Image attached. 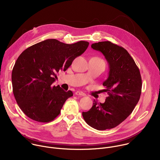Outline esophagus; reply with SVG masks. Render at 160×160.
<instances>
[{
    "label": "esophagus",
    "mask_w": 160,
    "mask_h": 160,
    "mask_svg": "<svg viewBox=\"0 0 160 160\" xmlns=\"http://www.w3.org/2000/svg\"><path fill=\"white\" fill-rule=\"evenodd\" d=\"M75 94L77 95V96H85V94L82 92H81V91H77V92H75Z\"/></svg>",
    "instance_id": "1"
}]
</instances>
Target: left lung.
<instances>
[{"label":"left lung","mask_w":160,"mask_h":160,"mask_svg":"<svg viewBox=\"0 0 160 160\" xmlns=\"http://www.w3.org/2000/svg\"><path fill=\"white\" fill-rule=\"evenodd\" d=\"M109 65V76L102 85L108 97L104 103L94 101L89 111L83 112L85 122L98 130L115 128L123 122L138 103L142 89L140 71L133 59L123 48L109 41L92 43Z\"/></svg>","instance_id":"1"}]
</instances>
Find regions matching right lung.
<instances>
[{
	"mask_svg": "<svg viewBox=\"0 0 160 160\" xmlns=\"http://www.w3.org/2000/svg\"><path fill=\"white\" fill-rule=\"evenodd\" d=\"M88 44L86 41L67 44L48 39L32 45L19 55L12 72V91L19 107L28 117L48 123L59 115L73 92L52 85L56 74L66 71Z\"/></svg>",
	"mask_w": 160,
	"mask_h": 160,
	"instance_id": "add662e5",
	"label": "right lung"
}]
</instances>
